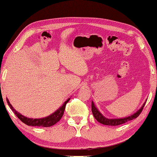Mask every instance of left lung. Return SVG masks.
<instances>
[{
	"instance_id": "obj_1",
	"label": "left lung",
	"mask_w": 157,
	"mask_h": 157,
	"mask_svg": "<svg viewBox=\"0 0 157 157\" xmlns=\"http://www.w3.org/2000/svg\"><path fill=\"white\" fill-rule=\"evenodd\" d=\"M145 103H146V101L145 102H144L142 106L133 114L129 116V117H127L124 118H119H119H118V119H108V118L105 117L101 113L99 112V110H98L97 107L95 106V104L93 103V101H92V104H91V109H92V113L93 114V117H95V119H96L98 122H100L101 124H105V125L117 126V125H119V124H124V123H125L128 121L133 120V119H134L138 117L139 115L141 113V112H142L144 106H145Z\"/></svg>"
}]
</instances>
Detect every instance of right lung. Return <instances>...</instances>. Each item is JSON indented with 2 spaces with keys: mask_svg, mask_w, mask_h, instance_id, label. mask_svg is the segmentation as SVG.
<instances>
[{
  "mask_svg": "<svg viewBox=\"0 0 157 157\" xmlns=\"http://www.w3.org/2000/svg\"><path fill=\"white\" fill-rule=\"evenodd\" d=\"M70 98L67 99L66 101H64V103L63 104L62 106L60 107L56 111L52 113V114H50L48 117H46L44 118H39V119H33V118H28L26 117H24V115L21 114L20 113L17 112V110H15V109H14V107L12 106V105L10 104V101H9L8 98H6V101H7L9 106L10 108L12 109V111L14 112V113L16 115V117L20 119L21 121H23L24 124H26V125L29 126H38V127H51L59 121L60 119L62 117L63 114H64L65 107H66L67 103L70 101Z\"/></svg>",
  "mask_w": 157,
  "mask_h": 157,
  "instance_id": "right-lung-1",
  "label": "right lung"
}]
</instances>
